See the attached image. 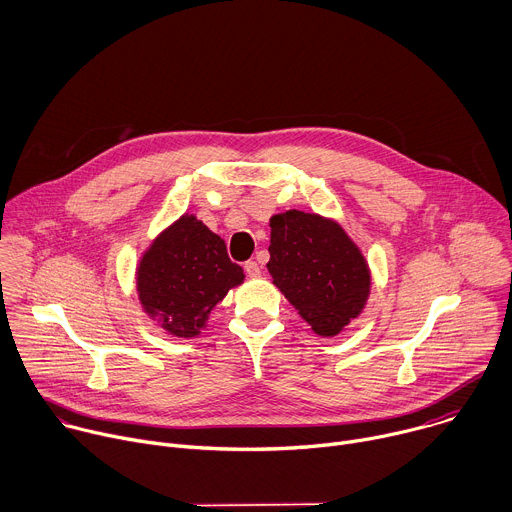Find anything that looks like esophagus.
Instances as JSON below:
<instances>
[{"label": "esophagus", "instance_id": "obj_1", "mask_svg": "<svg viewBox=\"0 0 512 512\" xmlns=\"http://www.w3.org/2000/svg\"><path fill=\"white\" fill-rule=\"evenodd\" d=\"M244 270H246V274H248L250 278L260 276V266H258V262H254V260H248V262L244 264Z\"/></svg>", "mask_w": 512, "mask_h": 512}]
</instances>
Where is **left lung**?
Wrapping results in <instances>:
<instances>
[{"mask_svg":"<svg viewBox=\"0 0 512 512\" xmlns=\"http://www.w3.org/2000/svg\"><path fill=\"white\" fill-rule=\"evenodd\" d=\"M272 282L321 337L353 323L371 290L365 256L333 220L288 210L270 218Z\"/></svg>","mask_w":512,"mask_h":512,"instance_id":"1","label":"left lung"}]
</instances>
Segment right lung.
I'll use <instances>...</instances> for the list:
<instances>
[{
    "mask_svg": "<svg viewBox=\"0 0 512 512\" xmlns=\"http://www.w3.org/2000/svg\"><path fill=\"white\" fill-rule=\"evenodd\" d=\"M244 282L226 242L191 214H183L145 250L137 266L143 311L173 337H197L214 306Z\"/></svg>",
    "mask_w": 512,
    "mask_h": 512,
    "instance_id": "obj_1",
    "label": "right lung"
}]
</instances>
